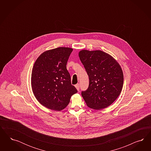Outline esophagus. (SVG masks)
I'll return each instance as SVG.
<instances>
[{"mask_svg": "<svg viewBox=\"0 0 151 151\" xmlns=\"http://www.w3.org/2000/svg\"><path fill=\"white\" fill-rule=\"evenodd\" d=\"M75 87L76 88V89L78 90V91H79V89H80V85H79V84L78 83V84H76V85H75Z\"/></svg>", "mask_w": 151, "mask_h": 151, "instance_id": "esophagus-1", "label": "esophagus"}]
</instances>
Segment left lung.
I'll return each instance as SVG.
<instances>
[{
	"instance_id": "1",
	"label": "left lung",
	"mask_w": 151,
	"mask_h": 151,
	"mask_svg": "<svg viewBox=\"0 0 151 151\" xmlns=\"http://www.w3.org/2000/svg\"><path fill=\"white\" fill-rule=\"evenodd\" d=\"M89 78V86L81 95L87 106L104 109L119 97L124 84V74L118 62L101 50H82L78 53Z\"/></svg>"
}]
</instances>
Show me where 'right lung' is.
Here are the masks:
<instances>
[{"label": "right lung", "instance_id": "add662e5", "mask_svg": "<svg viewBox=\"0 0 151 151\" xmlns=\"http://www.w3.org/2000/svg\"><path fill=\"white\" fill-rule=\"evenodd\" d=\"M73 49L59 47L42 53L32 68L31 84L32 92L42 105L60 111L78 92L71 85L66 64Z\"/></svg>", "mask_w": 151, "mask_h": 151}]
</instances>
